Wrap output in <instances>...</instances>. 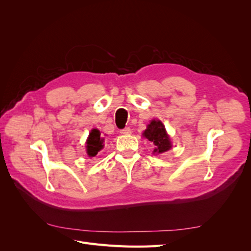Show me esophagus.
I'll list each match as a JSON object with an SVG mask.
<instances>
[{
  "mask_svg": "<svg viewBox=\"0 0 251 251\" xmlns=\"http://www.w3.org/2000/svg\"><path fill=\"white\" fill-rule=\"evenodd\" d=\"M120 134H123V135H128V134H131V128H130V127H125V128H123V130H120Z\"/></svg>",
  "mask_w": 251,
  "mask_h": 251,
  "instance_id": "1",
  "label": "esophagus"
}]
</instances>
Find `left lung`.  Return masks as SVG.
I'll return each instance as SVG.
<instances>
[{
  "mask_svg": "<svg viewBox=\"0 0 251 251\" xmlns=\"http://www.w3.org/2000/svg\"><path fill=\"white\" fill-rule=\"evenodd\" d=\"M143 136L155 146L154 153L161 154L172 148L169 135L160 120H151L147 130L143 132Z\"/></svg>",
  "mask_w": 251,
  "mask_h": 251,
  "instance_id": "8db88e82",
  "label": "left lung"
}]
</instances>
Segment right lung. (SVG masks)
<instances>
[{
    "instance_id": "right-lung-1",
    "label": "right lung",
    "mask_w": 251,
    "mask_h": 251,
    "mask_svg": "<svg viewBox=\"0 0 251 251\" xmlns=\"http://www.w3.org/2000/svg\"><path fill=\"white\" fill-rule=\"evenodd\" d=\"M102 143L103 139L100 137V132L96 128H93L87 140V154L90 157L96 156L98 151L103 148Z\"/></svg>"
}]
</instances>
